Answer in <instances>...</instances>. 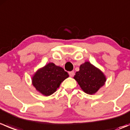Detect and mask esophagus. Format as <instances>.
<instances>
[{"mask_svg": "<svg viewBox=\"0 0 130 130\" xmlns=\"http://www.w3.org/2000/svg\"><path fill=\"white\" fill-rule=\"evenodd\" d=\"M69 75H70V77H73V76L74 75V72H73V71L69 72Z\"/></svg>", "mask_w": 130, "mask_h": 130, "instance_id": "34e87169", "label": "esophagus"}]
</instances>
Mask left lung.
Masks as SVG:
<instances>
[{
  "label": "left lung",
  "mask_w": 130,
  "mask_h": 130,
  "mask_svg": "<svg viewBox=\"0 0 130 130\" xmlns=\"http://www.w3.org/2000/svg\"><path fill=\"white\" fill-rule=\"evenodd\" d=\"M73 78L86 93L93 94L104 84L106 77L103 72L87 61L80 66Z\"/></svg>",
  "instance_id": "obj_1"
}]
</instances>
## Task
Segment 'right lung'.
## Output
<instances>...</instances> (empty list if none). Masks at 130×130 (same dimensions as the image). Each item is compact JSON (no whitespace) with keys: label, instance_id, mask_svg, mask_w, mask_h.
Listing matches in <instances>:
<instances>
[{"label":"right lung","instance_id":"obj_1","mask_svg":"<svg viewBox=\"0 0 130 130\" xmlns=\"http://www.w3.org/2000/svg\"><path fill=\"white\" fill-rule=\"evenodd\" d=\"M69 74L63 68L50 63L36 72L32 79L36 90L44 95L53 94Z\"/></svg>","mask_w":130,"mask_h":130}]
</instances>
